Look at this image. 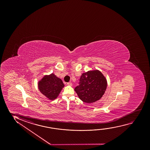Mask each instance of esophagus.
Wrapping results in <instances>:
<instances>
[{
    "label": "esophagus",
    "mask_w": 150,
    "mask_h": 150,
    "mask_svg": "<svg viewBox=\"0 0 150 150\" xmlns=\"http://www.w3.org/2000/svg\"><path fill=\"white\" fill-rule=\"evenodd\" d=\"M67 84L68 85V86H72V82H68V83H67Z\"/></svg>",
    "instance_id": "esophagus-1"
}]
</instances>
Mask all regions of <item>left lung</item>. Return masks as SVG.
<instances>
[{"label":"left lung","instance_id":"obj_1","mask_svg":"<svg viewBox=\"0 0 150 150\" xmlns=\"http://www.w3.org/2000/svg\"><path fill=\"white\" fill-rule=\"evenodd\" d=\"M79 84L74 90L80 100L91 103L103 97L107 88V81L100 71L94 70L82 73Z\"/></svg>","mask_w":150,"mask_h":150}]
</instances>
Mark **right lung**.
Returning a JSON list of instances; mask_svg holds the SVG:
<instances>
[{
	"mask_svg": "<svg viewBox=\"0 0 150 150\" xmlns=\"http://www.w3.org/2000/svg\"><path fill=\"white\" fill-rule=\"evenodd\" d=\"M38 86L42 94L50 100H53L57 98L64 85L61 79L52 73L44 76L38 82Z\"/></svg>",
	"mask_w": 150,
	"mask_h": 150,
	"instance_id": "add662e5",
	"label": "right lung"
}]
</instances>
